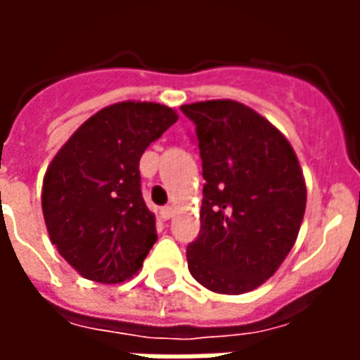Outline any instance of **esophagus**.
<instances>
[{
  "mask_svg": "<svg viewBox=\"0 0 360 360\" xmlns=\"http://www.w3.org/2000/svg\"><path fill=\"white\" fill-rule=\"evenodd\" d=\"M173 214H175V208H173V206H164V208H162V218L164 219L173 218Z\"/></svg>",
  "mask_w": 360,
  "mask_h": 360,
  "instance_id": "esophagus-1",
  "label": "esophagus"
}]
</instances>
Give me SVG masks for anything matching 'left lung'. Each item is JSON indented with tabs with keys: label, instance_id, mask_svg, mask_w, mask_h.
Instances as JSON below:
<instances>
[{
	"label": "left lung",
	"instance_id": "8db88e82",
	"mask_svg": "<svg viewBox=\"0 0 360 360\" xmlns=\"http://www.w3.org/2000/svg\"><path fill=\"white\" fill-rule=\"evenodd\" d=\"M181 110L196 125L206 179L188 271L214 293L252 291L276 274L301 229L307 185L297 154L241 102L206 100Z\"/></svg>",
	"mask_w": 360,
	"mask_h": 360
}]
</instances>
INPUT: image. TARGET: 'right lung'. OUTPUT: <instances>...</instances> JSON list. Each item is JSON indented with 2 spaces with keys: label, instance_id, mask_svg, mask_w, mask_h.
I'll return each mask as SVG.
<instances>
[{
  "label": "right lung",
  "instance_id": "obj_1",
  "mask_svg": "<svg viewBox=\"0 0 360 360\" xmlns=\"http://www.w3.org/2000/svg\"><path fill=\"white\" fill-rule=\"evenodd\" d=\"M179 119L156 102H117L82 123L53 156L42 185L51 243L82 278L121 283L156 243V216L141 193L139 162Z\"/></svg>",
  "mask_w": 360,
  "mask_h": 360
}]
</instances>
